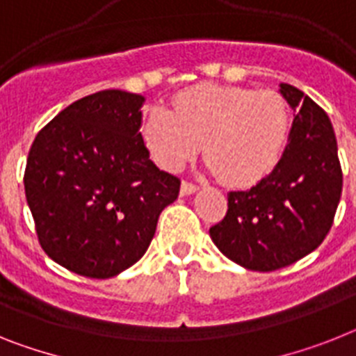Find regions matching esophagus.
<instances>
[{
    "instance_id": "34e87169",
    "label": "esophagus",
    "mask_w": 356,
    "mask_h": 356,
    "mask_svg": "<svg viewBox=\"0 0 356 356\" xmlns=\"http://www.w3.org/2000/svg\"><path fill=\"white\" fill-rule=\"evenodd\" d=\"M197 190H199V186L190 183V181H183V184H181V195H190V193H195Z\"/></svg>"
}]
</instances>
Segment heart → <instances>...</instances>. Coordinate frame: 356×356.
<instances>
[{
    "mask_svg": "<svg viewBox=\"0 0 356 356\" xmlns=\"http://www.w3.org/2000/svg\"><path fill=\"white\" fill-rule=\"evenodd\" d=\"M291 132L286 99L275 90L199 85L179 94L172 112L155 106L143 122L152 157L177 172L204 143V157L222 183L253 186L279 166Z\"/></svg>",
    "mask_w": 356,
    "mask_h": 356,
    "instance_id": "obj_1",
    "label": "heart"
}]
</instances>
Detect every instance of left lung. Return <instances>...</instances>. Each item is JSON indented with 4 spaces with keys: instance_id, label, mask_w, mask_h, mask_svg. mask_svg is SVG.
Segmentation results:
<instances>
[{
    "instance_id": "1",
    "label": "left lung",
    "mask_w": 356,
    "mask_h": 356,
    "mask_svg": "<svg viewBox=\"0 0 356 356\" xmlns=\"http://www.w3.org/2000/svg\"><path fill=\"white\" fill-rule=\"evenodd\" d=\"M297 112L279 166L246 192L228 193V211L210 228L224 255L253 271H275L312 253L330 234L342 193L337 137L327 113L280 83Z\"/></svg>"
}]
</instances>
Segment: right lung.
Wrapping results in <instances>:
<instances>
[{"instance_id": "1", "label": "right lung", "mask_w": 356, "mask_h": 356, "mask_svg": "<svg viewBox=\"0 0 356 356\" xmlns=\"http://www.w3.org/2000/svg\"><path fill=\"white\" fill-rule=\"evenodd\" d=\"M143 95L101 90L41 128L25 168L26 202L44 253L63 268L108 279L150 246L181 179L152 163Z\"/></svg>"}]
</instances>
